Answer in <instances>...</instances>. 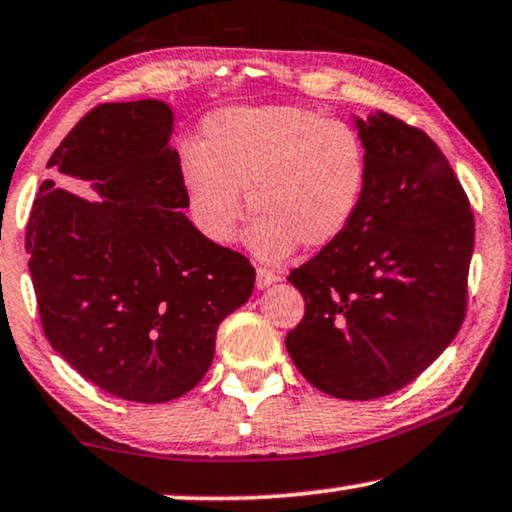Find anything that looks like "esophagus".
I'll use <instances>...</instances> for the list:
<instances>
[{"mask_svg":"<svg viewBox=\"0 0 512 512\" xmlns=\"http://www.w3.org/2000/svg\"><path fill=\"white\" fill-rule=\"evenodd\" d=\"M276 281H278V274H274V271L267 269V267H257V276H255L257 290L269 288V285H274Z\"/></svg>","mask_w":512,"mask_h":512,"instance_id":"1","label":"esophagus"}]
</instances>
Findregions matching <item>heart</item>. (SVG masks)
<instances>
[{"mask_svg": "<svg viewBox=\"0 0 512 512\" xmlns=\"http://www.w3.org/2000/svg\"><path fill=\"white\" fill-rule=\"evenodd\" d=\"M177 163L192 220L213 243L234 238L245 189L257 213L245 243L264 262H281L302 243H337L370 185L356 128L297 105L220 109L203 124L201 147L185 145Z\"/></svg>", "mask_w": 512, "mask_h": 512, "instance_id": "obj_1", "label": "heart"}]
</instances>
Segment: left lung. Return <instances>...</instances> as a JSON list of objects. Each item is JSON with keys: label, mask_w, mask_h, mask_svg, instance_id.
<instances>
[{"label": "left lung", "mask_w": 512, "mask_h": 512, "mask_svg": "<svg viewBox=\"0 0 512 512\" xmlns=\"http://www.w3.org/2000/svg\"><path fill=\"white\" fill-rule=\"evenodd\" d=\"M370 185L351 229L288 281L306 311L285 346L318 391L374 400L419 377L466 316L475 220L440 147L386 112L356 117Z\"/></svg>", "instance_id": "1"}]
</instances>
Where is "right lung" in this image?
<instances>
[{
    "label": "right lung",
    "mask_w": 512,
    "mask_h": 512,
    "mask_svg": "<svg viewBox=\"0 0 512 512\" xmlns=\"http://www.w3.org/2000/svg\"><path fill=\"white\" fill-rule=\"evenodd\" d=\"M173 109L98 105L46 168L93 182L98 201L44 180L25 250L44 335L81 377L131 403H168L199 384L217 327L248 302L255 269L208 241L182 210Z\"/></svg>",
    "instance_id": "1"
}]
</instances>
